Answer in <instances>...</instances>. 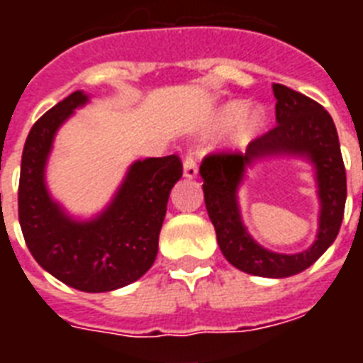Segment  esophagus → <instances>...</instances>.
Masks as SVG:
<instances>
[{
	"label": "esophagus",
	"instance_id": "1",
	"mask_svg": "<svg viewBox=\"0 0 363 363\" xmlns=\"http://www.w3.org/2000/svg\"><path fill=\"white\" fill-rule=\"evenodd\" d=\"M182 175L186 177V179H194V177L198 175V164H196L192 154H188L184 162H182Z\"/></svg>",
	"mask_w": 363,
	"mask_h": 363
}]
</instances>
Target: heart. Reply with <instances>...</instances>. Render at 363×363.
I'll use <instances>...</instances> for the list:
<instances>
[{
	"label": "heart",
	"instance_id": "b5f03b06",
	"mask_svg": "<svg viewBox=\"0 0 363 363\" xmlns=\"http://www.w3.org/2000/svg\"><path fill=\"white\" fill-rule=\"evenodd\" d=\"M265 124H267V113L264 107L248 109L247 101L233 99L216 111V115L213 116V122H211V130L224 131L235 125V131H233L235 143L248 145L264 131Z\"/></svg>",
	"mask_w": 363,
	"mask_h": 363
}]
</instances>
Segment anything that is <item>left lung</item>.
<instances>
[{
	"label": "left lung",
	"instance_id": "left-lung-1",
	"mask_svg": "<svg viewBox=\"0 0 363 363\" xmlns=\"http://www.w3.org/2000/svg\"><path fill=\"white\" fill-rule=\"evenodd\" d=\"M277 125L254 139L245 152L211 154L201 162L205 207L222 254L233 267L256 277L284 279L313 265L335 241L347 201V173L332 116L320 104L284 84H273ZM301 157L315 167L321 201L315 242L301 253L281 255L262 247L242 224L237 190L246 169L265 157Z\"/></svg>",
	"mask_w": 363,
	"mask_h": 363
}]
</instances>
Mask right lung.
Instances as JSON below:
<instances>
[{
    "label": "right lung",
    "mask_w": 363,
    "mask_h": 363,
    "mask_svg": "<svg viewBox=\"0 0 363 363\" xmlns=\"http://www.w3.org/2000/svg\"><path fill=\"white\" fill-rule=\"evenodd\" d=\"M90 96L77 90L47 111L28 133L18 186V220L43 269L82 292H111L152 267L171 188L182 177L179 156L137 160L111 203L88 220L71 216L50 196L47 162L60 125Z\"/></svg>",
    "instance_id": "right-lung-1"
}]
</instances>
